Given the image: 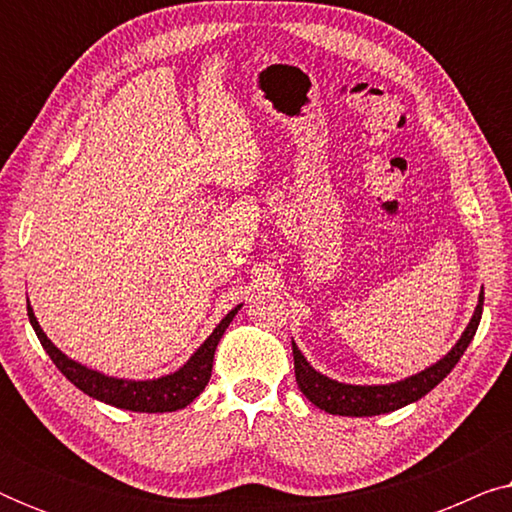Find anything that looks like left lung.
Masks as SVG:
<instances>
[{"label":"left lung","mask_w":512,"mask_h":512,"mask_svg":"<svg viewBox=\"0 0 512 512\" xmlns=\"http://www.w3.org/2000/svg\"><path fill=\"white\" fill-rule=\"evenodd\" d=\"M482 303H485V291H480L478 305L468 326L461 333L450 352L443 359L431 363L429 368L419 370V373L403 377L398 382L389 384H347L338 382L333 377L319 373L317 368L310 366V361L305 359L296 342L291 340L293 347V368H296V382L298 389L303 391L305 398L310 403L317 405L319 410L328 412V415H340V417H373L384 415V412H394L398 408L419 401V398L429 394L433 387H438L440 382L450 375V370L457 366V361L464 356L466 347L471 345L475 331H478L480 317H482Z\"/></svg>","instance_id":"obj_1"}]
</instances>
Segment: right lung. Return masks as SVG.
Listing matches in <instances>:
<instances>
[{"label":"right lung","mask_w":512,"mask_h":512,"mask_svg":"<svg viewBox=\"0 0 512 512\" xmlns=\"http://www.w3.org/2000/svg\"><path fill=\"white\" fill-rule=\"evenodd\" d=\"M240 307L242 305L233 307V310L219 321V326H216L212 335H209V338L195 349L191 359H188L184 366L174 370V373L153 377V380H125V377L104 375L100 370L83 366V363L69 359L62 349L53 345L51 338L44 333V328L39 326L37 317H34L30 300H27V317H30L34 333H37V338L41 342V347L46 349V354L51 356L55 368H58L76 389H81L83 394H88L90 398H97V401L114 405V408H121V410L174 412V410L186 408V405H191L195 398L205 391L209 377H212L216 345H219V340L223 338V333H226V328L230 326V321L235 319V314Z\"/></svg>","instance_id":"obj_1"}]
</instances>
